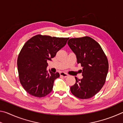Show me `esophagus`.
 I'll return each instance as SVG.
<instances>
[{
    "mask_svg": "<svg viewBox=\"0 0 123 123\" xmlns=\"http://www.w3.org/2000/svg\"><path fill=\"white\" fill-rule=\"evenodd\" d=\"M60 75H61V76L64 77V78H67V77H68V76H69V75L66 73H64V72H61L60 73Z\"/></svg>",
    "mask_w": 123,
    "mask_h": 123,
    "instance_id": "obj_1",
    "label": "esophagus"
}]
</instances>
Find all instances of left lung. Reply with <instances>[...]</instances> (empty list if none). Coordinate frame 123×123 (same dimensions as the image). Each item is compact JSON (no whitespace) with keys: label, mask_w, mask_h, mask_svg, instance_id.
Wrapping results in <instances>:
<instances>
[{"label":"left lung","mask_w":123,"mask_h":123,"mask_svg":"<svg viewBox=\"0 0 123 123\" xmlns=\"http://www.w3.org/2000/svg\"><path fill=\"white\" fill-rule=\"evenodd\" d=\"M68 44L75 54L78 63L83 67V78L75 77L76 82L70 91L78 98H91L105 84L109 70L107 58L99 43L90 37L70 38Z\"/></svg>","instance_id":"obj_1"}]
</instances>
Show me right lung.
<instances>
[{"mask_svg": "<svg viewBox=\"0 0 123 123\" xmlns=\"http://www.w3.org/2000/svg\"><path fill=\"white\" fill-rule=\"evenodd\" d=\"M68 39L37 35L25 43L18 55L17 67L20 83L29 94L42 98L52 91L60 74L48 72L47 61L55 56Z\"/></svg>", "mask_w": 123, "mask_h": 123, "instance_id": "obj_1", "label": "right lung"}]
</instances>
